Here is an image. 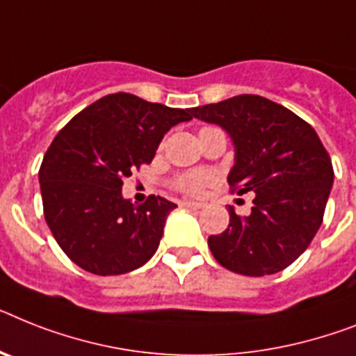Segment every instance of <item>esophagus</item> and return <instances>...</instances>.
<instances>
[{
  "mask_svg": "<svg viewBox=\"0 0 356 356\" xmlns=\"http://www.w3.org/2000/svg\"><path fill=\"white\" fill-rule=\"evenodd\" d=\"M181 205H184V207H191V209H202V207H204V204H202V202H191V200H185V202H181Z\"/></svg>",
  "mask_w": 356,
  "mask_h": 356,
  "instance_id": "34e87169",
  "label": "esophagus"
}]
</instances>
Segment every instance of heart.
Returning a JSON list of instances; mask_svg holds the SVG:
<instances>
[{
    "instance_id": "obj_1",
    "label": "heart",
    "mask_w": 356,
    "mask_h": 356,
    "mask_svg": "<svg viewBox=\"0 0 356 356\" xmlns=\"http://www.w3.org/2000/svg\"><path fill=\"white\" fill-rule=\"evenodd\" d=\"M211 181V175L209 172H187L178 180V185H180V189H184L185 193H189V195H198L204 191V187Z\"/></svg>"
}]
</instances>
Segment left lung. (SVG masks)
<instances>
[{
  "instance_id": "left-lung-1",
  "label": "left lung",
  "mask_w": 356,
  "mask_h": 356,
  "mask_svg": "<svg viewBox=\"0 0 356 356\" xmlns=\"http://www.w3.org/2000/svg\"><path fill=\"white\" fill-rule=\"evenodd\" d=\"M224 129L234 145L227 181L238 195L254 193L251 213L229 205V225L209 236L216 262L245 277L275 275L315 238L333 187V165L318 134L289 108L257 94L193 108Z\"/></svg>"
}]
</instances>
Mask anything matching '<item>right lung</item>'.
Returning a JSON list of instances; mask_svg holds the SVG:
<instances>
[{"label": "right lung", "instance_id": "obj_1", "mask_svg": "<svg viewBox=\"0 0 356 356\" xmlns=\"http://www.w3.org/2000/svg\"><path fill=\"white\" fill-rule=\"evenodd\" d=\"M193 120L191 108L108 94L58 132L40 167L43 213L67 257L94 275H123L149 262L176 204L149 196L136 205L122 185L151 163L169 129Z\"/></svg>", "mask_w": 356, "mask_h": 356}]
</instances>
